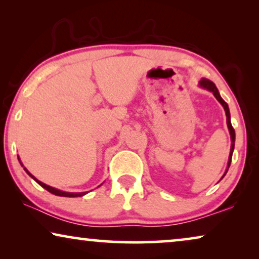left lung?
<instances>
[{
  "label": "left lung",
  "mask_w": 259,
  "mask_h": 259,
  "mask_svg": "<svg viewBox=\"0 0 259 259\" xmlns=\"http://www.w3.org/2000/svg\"><path fill=\"white\" fill-rule=\"evenodd\" d=\"M200 86L206 88V90H208L210 92H212L213 93V95L215 97V99L221 102L223 107H224L225 109V113H226V122H228V127H229V131H230V136H231V140H232V144H231V152H230V157H229V164H228V169L230 167V164H231V159H232V153H233V148H235V130H233V127L231 125V121H230V111H229V106L226 102L223 100V99L221 98V95H219L218 93V90L217 87L214 86V83L212 82V81L210 80H206V79H203L200 81ZM228 169H226V172H228ZM225 172V175H226ZM224 175V176H225ZM223 176V177H224Z\"/></svg>",
  "instance_id": "obj_1"
}]
</instances>
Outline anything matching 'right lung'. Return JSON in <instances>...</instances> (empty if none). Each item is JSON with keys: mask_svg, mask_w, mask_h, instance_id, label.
Returning a JSON list of instances; mask_svg holds the SVG:
<instances>
[{"mask_svg": "<svg viewBox=\"0 0 259 259\" xmlns=\"http://www.w3.org/2000/svg\"><path fill=\"white\" fill-rule=\"evenodd\" d=\"M26 169V168H24ZM26 172L28 173V175H29L31 178H33L35 182H36L38 185H41L42 187H44V189H46L48 191V192H51V193H53V194H55V196H60V197H81V196H83V194H86L84 192H81V193H70V192H63V191H60V190H56V189H54V187H52V186H48V185H46V184H44V183H41L40 180H37L36 178H35V177L33 176V175H30L29 172L27 171L26 169Z\"/></svg>", "mask_w": 259, "mask_h": 259, "instance_id": "obj_1", "label": "right lung"}]
</instances>
